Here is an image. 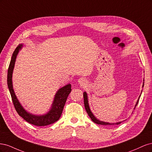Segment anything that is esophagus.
<instances>
[{
    "label": "esophagus",
    "instance_id": "1",
    "mask_svg": "<svg viewBox=\"0 0 152 152\" xmlns=\"http://www.w3.org/2000/svg\"><path fill=\"white\" fill-rule=\"evenodd\" d=\"M79 82L81 85H84L86 83V80L84 79H83V78H80L79 80Z\"/></svg>",
    "mask_w": 152,
    "mask_h": 152
}]
</instances>
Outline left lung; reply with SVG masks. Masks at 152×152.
I'll return each instance as SVG.
<instances>
[{"label": "left lung", "instance_id": "obj_1", "mask_svg": "<svg viewBox=\"0 0 152 152\" xmlns=\"http://www.w3.org/2000/svg\"><path fill=\"white\" fill-rule=\"evenodd\" d=\"M143 86H144V82H143V84H142V87H143ZM83 96H84V106H85V108H86V112H87V114H88V115L89 116V117L91 118V120L93 121L94 123L97 124H100V125L113 126V125H118V124H120L122 122H117V123H108V122H105L99 121L98 119H97L94 117V115L93 114V113H92L91 111V110L89 108V103H88V99H87V94L86 92H84V93H83ZM140 97H139V98H140ZM139 98L137 101L136 104L135 105V107H136V105L137 104V103H138V102H139Z\"/></svg>", "mask_w": 152, "mask_h": 152}]
</instances>
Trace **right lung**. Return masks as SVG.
I'll return each mask as SVG.
<instances>
[{"label": "right lung", "mask_w": 152, "mask_h": 152, "mask_svg": "<svg viewBox=\"0 0 152 152\" xmlns=\"http://www.w3.org/2000/svg\"><path fill=\"white\" fill-rule=\"evenodd\" d=\"M22 44L19 45L14 51L7 71V86L11 96L14 107H15L18 115L28 123L37 126H45L49 125V124L58 121L59 118H60L66 99L72 91L71 84H67L58 91L56 94H55L51 108L48 113L43 115H32L31 113L26 112L17 99L15 91L13 90L12 82V72L14 66H15L16 56L19 53V50L22 48Z\"/></svg>", "instance_id": "obj_1"}]
</instances>
